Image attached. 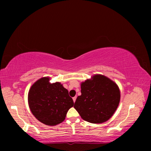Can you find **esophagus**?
<instances>
[{
    "mask_svg": "<svg viewBox=\"0 0 151 151\" xmlns=\"http://www.w3.org/2000/svg\"><path fill=\"white\" fill-rule=\"evenodd\" d=\"M73 101H74V102H75V101H76V96H75V97H74L73 98Z\"/></svg>",
    "mask_w": 151,
    "mask_h": 151,
    "instance_id": "1",
    "label": "esophagus"
}]
</instances>
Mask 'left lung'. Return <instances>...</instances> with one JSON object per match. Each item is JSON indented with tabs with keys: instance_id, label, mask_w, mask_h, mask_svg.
Segmentation results:
<instances>
[{
	"instance_id": "8db88e82",
	"label": "left lung",
	"mask_w": 151,
	"mask_h": 151,
	"mask_svg": "<svg viewBox=\"0 0 151 151\" xmlns=\"http://www.w3.org/2000/svg\"><path fill=\"white\" fill-rule=\"evenodd\" d=\"M81 93L74 108L83 119L91 123L108 121L119 104L121 95L117 85L102 75H95L91 79L82 82Z\"/></svg>"
}]
</instances>
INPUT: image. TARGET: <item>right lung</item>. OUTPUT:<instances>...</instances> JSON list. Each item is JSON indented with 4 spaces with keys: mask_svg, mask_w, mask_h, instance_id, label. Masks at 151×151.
<instances>
[{
    "mask_svg": "<svg viewBox=\"0 0 151 151\" xmlns=\"http://www.w3.org/2000/svg\"><path fill=\"white\" fill-rule=\"evenodd\" d=\"M49 77L38 80L28 92V105L32 113L41 123L54 126L65 120L73 106V99L60 82L50 84Z\"/></svg>",
    "mask_w": 151,
    "mask_h": 151,
    "instance_id": "right-lung-1",
    "label": "right lung"
}]
</instances>
